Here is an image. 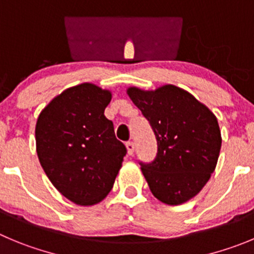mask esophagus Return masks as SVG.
Masks as SVG:
<instances>
[{
  "mask_svg": "<svg viewBox=\"0 0 254 254\" xmlns=\"http://www.w3.org/2000/svg\"><path fill=\"white\" fill-rule=\"evenodd\" d=\"M125 146H127V155H132L134 154V143L132 141H127V144H125Z\"/></svg>",
  "mask_w": 254,
  "mask_h": 254,
  "instance_id": "esophagus-1",
  "label": "esophagus"
}]
</instances>
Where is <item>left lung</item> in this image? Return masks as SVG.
I'll return each mask as SVG.
<instances>
[{
	"label": "left lung",
	"mask_w": 254,
	"mask_h": 254,
	"mask_svg": "<svg viewBox=\"0 0 254 254\" xmlns=\"http://www.w3.org/2000/svg\"><path fill=\"white\" fill-rule=\"evenodd\" d=\"M129 98L153 129L158 153L140 163L151 193L168 205L194 198L217 167L222 135L214 114L175 85L155 90L127 87Z\"/></svg>",
	"instance_id": "1"
}]
</instances>
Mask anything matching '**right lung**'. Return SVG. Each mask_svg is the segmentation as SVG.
<instances>
[{
	"instance_id": "right-lung-1",
	"label": "right lung",
	"mask_w": 254,
	"mask_h": 254,
	"mask_svg": "<svg viewBox=\"0 0 254 254\" xmlns=\"http://www.w3.org/2000/svg\"><path fill=\"white\" fill-rule=\"evenodd\" d=\"M111 92L84 82L52 99L37 118L40 164L54 187L77 205H94L111 190L127 148L104 115Z\"/></svg>"
}]
</instances>
